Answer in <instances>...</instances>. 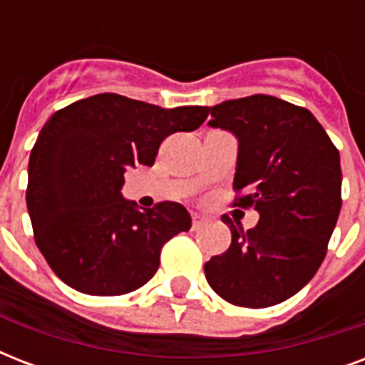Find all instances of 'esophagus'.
Instances as JSON below:
<instances>
[{"instance_id": "esophagus-1", "label": "esophagus", "mask_w": 365, "mask_h": 365, "mask_svg": "<svg viewBox=\"0 0 365 365\" xmlns=\"http://www.w3.org/2000/svg\"><path fill=\"white\" fill-rule=\"evenodd\" d=\"M206 223V217H202L200 214H193V231L200 229Z\"/></svg>"}]
</instances>
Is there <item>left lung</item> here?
I'll return each instance as SVG.
<instances>
[{"mask_svg":"<svg viewBox=\"0 0 365 365\" xmlns=\"http://www.w3.org/2000/svg\"><path fill=\"white\" fill-rule=\"evenodd\" d=\"M208 126L239 142L235 206H254L259 222L242 231L231 220V246L206 261L210 288L250 309L295 295L322 265L341 210V160L311 111L254 94L208 108Z\"/></svg>","mask_w":365,"mask_h":365,"instance_id":"1","label":"left lung"}]
</instances>
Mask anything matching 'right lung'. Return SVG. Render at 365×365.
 Instances as JSON below:
<instances>
[{
    "label": "right lung",
    "instance_id": "add662e5",
    "mask_svg": "<svg viewBox=\"0 0 365 365\" xmlns=\"http://www.w3.org/2000/svg\"><path fill=\"white\" fill-rule=\"evenodd\" d=\"M205 106L159 108L104 93L56 111L30 153L26 205L36 244L54 274L88 295L142 288L159 269L160 248L189 231L180 202L142 210L121 195L128 166H151L160 142L191 132Z\"/></svg>",
    "mask_w": 365,
    "mask_h": 365
}]
</instances>
